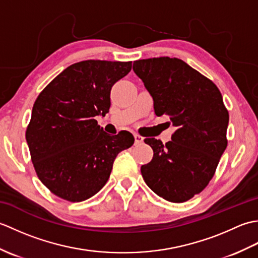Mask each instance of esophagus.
I'll use <instances>...</instances> for the list:
<instances>
[{
    "mask_svg": "<svg viewBox=\"0 0 258 258\" xmlns=\"http://www.w3.org/2000/svg\"><path fill=\"white\" fill-rule=\"evenodd\" d=\"M134 139H135V144L136 145L142 144V143H143V141H144V139L142 138V136H140L139 134H134Z\"/></svg>",
    "mask_w": 258,
    "mask_h": 258,
    "instance_id": "1",
    "label": "esophagus"
}]
</instances>
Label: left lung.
I'll list each match as a JSON object with an SVG mask.
<instances>
[{
  "label": "left lung",
  "instance_id": "1",
  "mask_svg": "<svg viewBox=\"0 0 258 258\" xmlns=\"http://www.w3.org/2000/svg\"><path fill=\"white\" fill-rule=\"evenodd\" d=\"M133 71L153 97L155 114L167 115L176 127L165 145L145 139L154 155L141 167L142 176L164 200L188 201L210 183L227 146L229 117L221 92L176 57L139 59Z\"/></svg>",
  "mask_w": 258,
  "mask_h": 258
}]
</instances>
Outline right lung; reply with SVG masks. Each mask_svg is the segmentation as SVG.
<instances>
[{"mask_svg": "<svg viewBox=\"0 0 258 258\" xmlns=\"http://www.w3.org/2000/svg\"><path fill=\"white\" fill-rule=\"evenodd\" d=\"M132 62L87 59L59 73L33 105L26 142L35 172L53 194L82 202L106 184L115 157L134 138L109 135L95 119L111 106V89Z\"/></svg>", "mask_w": 258, "mask_h": 258, "instance_id": "obj_1", "label": "right lung"}]
</instances>
